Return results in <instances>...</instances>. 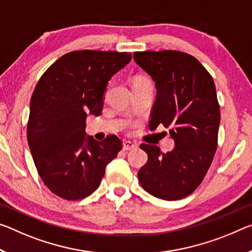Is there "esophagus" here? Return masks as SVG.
I'll use <instances>...</instances> for the list:
<instances>
[{
	"mask_svg": "<svg viewBox=\"0 0 252 252\" xmlns=\"http://www.w3.org/2000/svg\"><path fill=\"white\" fill-rule=\"evenodd\" d=\"M137 148V143L132 141H125L123 142V150H132Z\"/></svg>",
	"mask_w": 252,
	"mask_h": 252,
	"instance_id": "obj_1",
	"label": "esophagus"
}]
</instances>
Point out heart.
Wrapping results in <instances>:
<instances>
[{
	"mask_svg": "<svg viewBox=\"0 0 252 252\" xmlns=\"http://www.w3.org/2000/svg\"><path fill=\"white\" fill-rule=\"evenodd\" d=\"M138 82H145V83H148L147 81H145V79H138Z\"/></svg>",
	"mask_w": 252,
	"mask_h": 252,
	"instance_id": "heart-1",
	"label": "heart"
}]
</instances>
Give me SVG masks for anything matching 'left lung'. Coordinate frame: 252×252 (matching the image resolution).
Segmentation results:
<instances>
[{
  "instance_id": "left-lung-1",
  "label": "left lung",
  "mask_w": 252,
  "mask_h": 252,
  "mask_svg": "<svg viewBox=\"0 0 252 252\" xmlns=\"http://www.w3.org/2000/svg\"><path fill=\"white\" fill-rule=\"evenodd\" d=\"M133 59L157 89L149 126L161 123L175 141L166 154L142 143L148 161L138 171L139 182L153 196L177 201L197 189L217 151L221 115L215 84L204 66L183 51H137Z\"/></svg>"
}]
</instances>
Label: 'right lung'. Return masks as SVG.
Returning <instances> with one entry per match:
<instances>
[{"instance_id":"obj_1","label":"right lung","mask_w":252,"mask_h":252,"mask_svg":"<svg viewBox=\"0 0 252 252\" xmlns=\"http://www.w3.org/2000/svg\"><path fill=\"white\" fill-rule=\"evenodd\" d=\"M130 53L76 50L56 61L35 85L27 138L45 185L67 201L97 189L105 167L122 149L117 135L86 137L87 114L99 115L107 82L131 61Z\"/></svg>"}]
</instances>
